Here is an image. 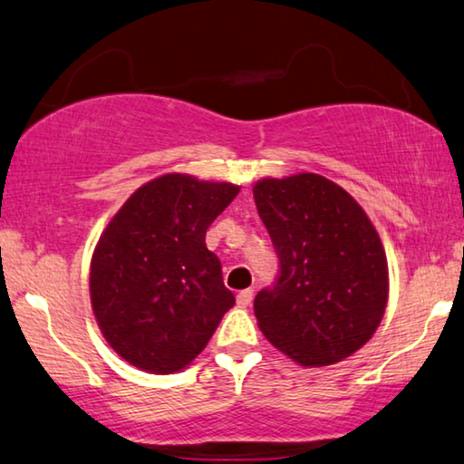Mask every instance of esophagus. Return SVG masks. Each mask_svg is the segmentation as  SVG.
I'll return each mask as SVG.
<instances>
[{"label":"esophagus","mask_w":464,"mask_h":464,"mask_svg":"<svg viewBox=\"0 0 464 464\" xmlns=\"http://www.w3.org/2000/svg\"><path fill=\"white\" fill-rule=\"evenodd\" d=\"M253 301V290L246 288V290H240L237 295V304L238 306H248Z\"/></svg>","instance_id":"esophagus-1"}]
</instances>
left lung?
I'll return each mask as SVG.
<instances>
[{"mask_svg":"<svg viewBox=\"0 0 464 464\" xmlns=\"http://www.w3.org/2000/svg\"><path fill=\"white\" fill-rule=\"evenodd\" d=\"M256 211L280 259L255 296L259 330L303 367L334 365L367 344L388 304V261L367 213L319 174L263 178Z\"/></svg>","mask_w":464,"mask_h":464,"instance_id":"left-lung-1","label":"left lung"}]
</instances>
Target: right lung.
Listing matches in <instances>:
<instances>
[{"mask_svg": "<svg viewBox=\"0 0 464 464\" xmlns=\"http://www.w3.org/2000/svg\"><path fill=\"white\" fill-rule=\"evenodd\" d=\"M240 187L188 174L142 184L91 259V304L103 338L149 373H174L208 346L234 295L205 232Z\"/></svg>", "mask_w": 464, "mask_h": 464, "instance_id": "obj_1", "label": "right lung"}]
</instances>
